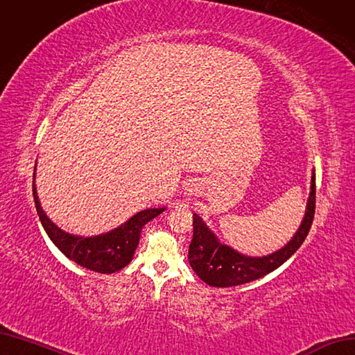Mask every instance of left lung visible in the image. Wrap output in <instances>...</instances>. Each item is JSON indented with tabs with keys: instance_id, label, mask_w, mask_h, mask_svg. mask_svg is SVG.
Masks as SVG:
<instances>
[{
	"instance_id": "left-lung-1",
	"label": "left lung",
	"mask_w": 355,
	"mask_h": 355,
	"mask_svg": "<svg viewBox=\"0 0 355 355\" xmlns=\"http://www.w3.org/2000/svg\"><path fill=\"white\" fill-rule=\"evenodd\" d=\"M315 211V175L311 176V192L307 202V210L297 234L284 248L264 255L247 257L234 248L220 243L213 232L205 226L202 220L193 214V236L189 245L188 260L192 270L201 277L205 284L216 288H229L248 284L251 280L260 279L275 268L282 266L294 254L307 238L313 225Z\"/></svg>"
}]
</instances>
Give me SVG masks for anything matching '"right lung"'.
I'll return each mask as SVG.
<instances>
[{"instance_id":"right-lung-1","label":"right lung","mask_w":355,"mask_h":355,"mask_svg":"<svg viewBox=\"0 0 355 355\" xmlns=\"http://www.w3.org/2000/svg\"><path fill=\"white\" fill-rule=\"evenodd\" d=\"M36 168V166H35ZM33 200L36 211H38L41 223L46 235L54 242V245L63 252L67 259L78 263L79 266L89 268L96 273L110 275L119 272L120 268L126 267L133 259V254L139 243L141 230L146 225L163 213L166 209H146L130 217L126 223L116 227L112 232L83 238L66 234L64 230L57 227L44 213L38 200V193L35 188V173H33Z\"/></svg>"}]
</instances>
